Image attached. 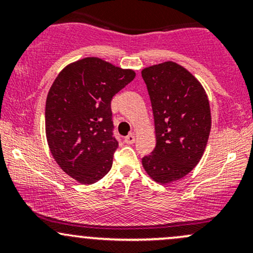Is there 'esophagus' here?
<instances>
[{
  "label": "esophagus",
  "mask_w": 253,
  "mask_h": 253,
  "mask_svg": "<svg viewBox=\"0 0 253 253\" xmlns=\"http://www.w3.org/2000/svg\"><path fill=\"white\" fill-rule=\"evenodd\" d=\"M125 141H126L127 144H133L135 141V135L133 134V133H130V134H128L125 138Z\"/></svg>",
  "instance_id": "34e87169"
}]
</instances>
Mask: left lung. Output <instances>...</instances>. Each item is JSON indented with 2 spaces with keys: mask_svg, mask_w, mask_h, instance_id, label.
<instances>
[{
  "mask_svg": "<svg viewBox=\"0 0 253 253\" xmlns=\"http://www.w3.org/2000/svg\"><path fill=\"white\" fill-rule=\"evenodd\" d=\"M152 106L156 147L141 162L158 183H170L200 162L211 132V109L205 89L189 71L165 62L141 71Z\"/></svg>",
  "mask_w": 253,
  "mask_h": 253,
  "instance_id": "8db88e82",
  "label": "left lung"
}]
</instances>
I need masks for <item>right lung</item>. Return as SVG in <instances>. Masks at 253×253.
<instances>
[{
  "mask_svg": "<svg viewBox=\"0 0 253 253\" xmlns=\"http://www.w3.org/2000/svg\"><path fill=\"white\" fill-rule=\"evenodd\" d=\"M135 74L100 58H84L58 75L46 100L45 126L51 153L64 172L92 184L109 172L119 141L113 97Z\"/></svg>",
  "mask_w": 253,
  "mask_h": 253,
  "instance_id": "1",
  "label": "right lung"
}]
</instances>
